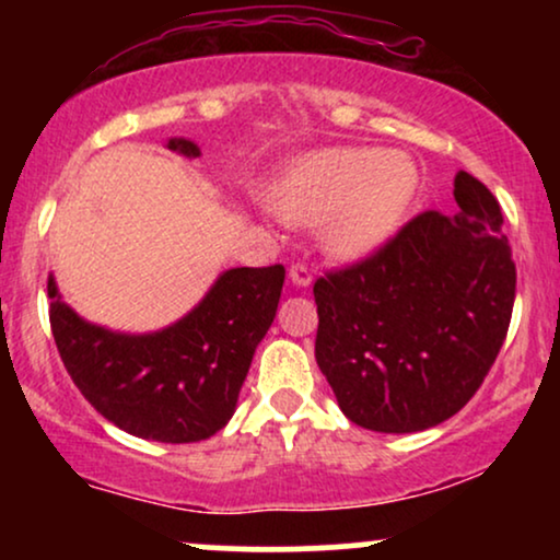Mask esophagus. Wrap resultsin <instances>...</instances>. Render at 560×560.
I'll return each instance as SVG.
<instances>
[{
    "label": "esophagus",
    "mask_w": 560,
    "mask_h": 560,
    "mask_svg": "<svg viewBox=\"0 0 560 560\" xmlns=\"http://www.w3.org/2000/svg\"><path fill=\"white\" fill-rule=\"evenodd\" d=\"M289 279H292L294 287H311L313 271L307 266H302V262H294V266L289 268Z\"/></svg>",
    "instance_id": "34e87169"
}]
</instances>
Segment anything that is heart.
Segmentation results:
<instances>
[{
  "mask_svg": "<svg viewBox=\"0 0 560 560\" xmlns=\"http://www.w3.org/2000/svg\"><path fill=\"white\" fill-rule=\"evenodd\" d=\"M419 189L416 165L378 147H331L302 158L281 178L276 208L289 221L324 223V247L363 260L400 229Z\"/></svg>",
  "mask_w": 560,
  "mask_h": 560,
  "instance_id": "b5f03b06",
  "label": "heart"
}]
</instances>
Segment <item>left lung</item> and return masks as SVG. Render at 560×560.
Wrapping results in <instances>:
<instances>
[{"label": "left lung", "instance_id": "obj_1", "mask_svg": "<svg viewBox=\"0 0 560 560\" xmlns=\"http://www.w3.org/2000/svg\"><path fill=\"white\" fill-rule=\"evenodd\" d=\"M453 215H416L371 258L316 281V361L358 427L410 434L458 413L508 334L516 266L498 199L455 176Z\"/></svg>", "mask_w": 560, "mask_h": 560}]
</instances>
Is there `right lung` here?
Instances as JSON below:
<instances>
[{
	"label": "right lung",
	"mask_w": 560,
	"mask_h": 560,
	"mask_svg": "<svg viewBox=\"0 0 560 560\" xmlns=\"http://www.w3.org/2000/svg\"><path fill=\"white\" fill-rule=\"evenodd\" d=\"M168 150L199 158L189 139ZM284 266L229 268L176 324L150 334L110 331L83 320L49 276V324L81 395L141 440L199 442L234 416L255 347L271 329Z\"/></svg>",
	"instance_id": "add662e5"
}]
</instances>
